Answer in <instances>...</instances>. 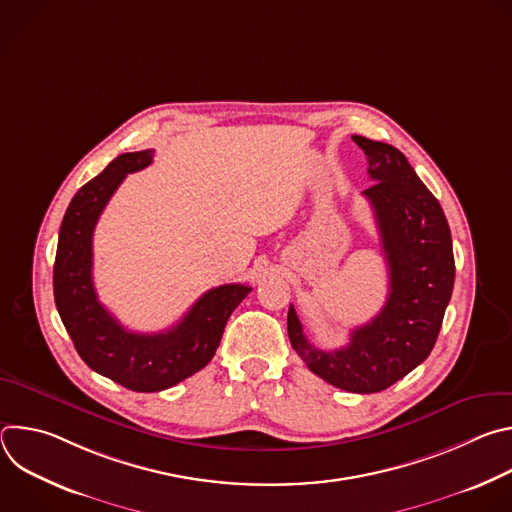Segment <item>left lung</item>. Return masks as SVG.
<instances>
[{"label":"left lung","instance_id":"8db88e82","mask_svg":"<svg viewBox=\"0 0 512 512\" xmlns=\"http://www.w3.org/2000/svg\"><path fill=\"white\" fill-rule=\"evenodd\" d=\"M352 139L369 162L373 186L362 196L377 218L389 298L338 350L316 348L294 306L287 312V334L308 369L326 383L350 393H379L429 356L452 298L456 265L446 214L407 158L389 143Z\"/></svg>","mask_w":512,"mask_h":512}]
</instances>
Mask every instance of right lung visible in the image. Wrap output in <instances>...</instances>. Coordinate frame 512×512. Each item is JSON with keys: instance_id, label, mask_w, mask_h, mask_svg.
<instances>
[{"instance_id": "1", "label": "right lung", "mask_w": 512, "mask_h": 512, "mask_svg": "<svg viewBox=\"0 0 512 512\" xmlns=\"http://www.w3.org/2000/svg\"><path fill=\"white\" fill-rule=\"evenodd\" d=\"M154 150L117 156L70 200L56 247L54 302L60 320L89 367L139 393L178 385L204 369L221 344L227 320L251 291L243 283L218 285L170 330H125L99 302L93 283V231L103 208L127 174L150 166Z\"/></svg>"}]
</instances>
